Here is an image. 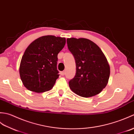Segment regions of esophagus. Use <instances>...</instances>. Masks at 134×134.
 I'll use <instances>...</instances> for the list:
<instances>
[{"instance_id":"1","label":"esophagus","mask_w":134,"mask_h":134,"mask_svg":"<svg viewBox=\"0 0 134 134\" xmlns=\"http://www.w3.org/2000/svg\"><path fill=\"white\" fill-rule=\"evenodd\" d=\"M60 73L62 76H64L65 75V71H62V72H61Z\"/></svg>"}]
</instances>
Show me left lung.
I'll use <instances>...</instances> for the list:
<instances>
[{
    "mask_svg": "<svg viewBox=\"0 0 134 134\" xmlns=\"http://www.w3.org/2000/svg\"><path fill=\"white\" fill-rule=\"evenodd\" d=\"M68 47L75 59L76 72L69 85L80 96L90 97L100 93L108 84L110 67L97 44L86 38L67 39Z\"/></svg>",
    "mask_w": 134,
    "mask_h": 134,
    "instance_id": "obj_1",
    "label": "left lung"
}]
</instances>
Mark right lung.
Returning a JSON list of instances; mask_svg holds the SVG:
<instances>
[{"instance_id": "1", "label": "right lung", "mask_w": 134, "mask_h": 134, "mask_svg": "<svg viewBox=\"0 0 134 134\" xmlns=\"http://www.w3.org/2000/svg\"><path fill=\"white\" fill-rule=\"evenodd\" d=\"M65 43V38L45 35L27 47L20 61L19 74L28 90L41 93L53 87L59 77L57 55Z\"/></svg>"}]
</instances>
